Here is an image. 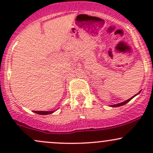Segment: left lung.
Listing matches in <instances>:
<instances>
[{"label":"left lung","instance_id":"obj_1","mask_svg":"<svg viewBox=\"0 0 153 153\" xmlns=\"http://www.w3.org/2000/svg\"><path fill=\"white\" fill-rule=\"evenodd\" d=\"M140 92H139V93H138V94H137L134 95V96H132V97H131V98H130V99H128V100H127V101H123V102H122V103H117V104H114V105H111V106H112V107H117V106H123V105L126 104V103H128V102H129V101H131V99H133V98H134V96H137V95H138L139 94H140Z\"/></svg>","mask_w":153,"mask_h":153}]
</instances>
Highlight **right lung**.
<instances>
[{
	"label": "right lung",
	"mask_w": 153,
	"mask_h": 153,
	"mask_svg": "<svg viewBox=\"0 0 153 153\" xmlns=\"http://www.w3.org/2000/svg\"><path fill=\"white\" fill-rule=\"evenodd\" d=\"M34 113L36 114H40V115H46V114H52L53 112L54 111H34Z\"/></svg>",
	"instance_id": "right-lung-1"
}]
</instances>
